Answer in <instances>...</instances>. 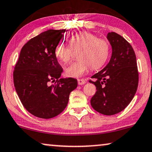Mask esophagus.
<instances>
[{"label":"esophagus","mask_w":152,"mask_h":152,"mask_svg":"<svg viewBox=\"0 0 152 152\" xmlns=\"http://www.w3.org/2000/svg\"><path fill=\"white\" fill-rule=\"evenodd\" d=\"M85 83H86V81H85L84 79H78V83L79 85H84V84H85Z\"/></svg>","instance_id":"esophagus-1"}]
</instances>
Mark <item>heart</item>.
Segmentation results:
<instances>
[{"mask_svg":"<svg viewBox=\"0 0 152 152\" xmlns=\"http://www.w3.org/2000/svg\"><path fill=\"white\" fill-rule=\"evenodd\" d=\"M69 40L71 47L60 42L54 50L56 57L63 64L70 61L72 50H80L78 56L80 60L66 68L67 76L78 78L88 72L90 67L93 69L101 67L107 60L110 53L108 42L105 40L98 38L94 34L83 31L70 36Z\"/></svg>","mask_w":152,"mask_h":152,"instance_id":"obj_1","label":"heart"}]
</instances>
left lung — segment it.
Returning <instances> with one entry per match:
<instances>
[{
    "mask_svg": "<svg viewBox=\"0 0 152 152\" xmlns=\"http://www.w3.org/2000/svg\"><path fill=\"white\" fill-rule=\"evenodd\" d=\"M107 38L112 46V56L107 65L89 80L96 87L91 105L104 115H114L123 111L135 95L138 72L135 52L131 45L119 34L109 32Z\"/></svg>",
    "mask_w": 152,
    "mask_h": 152,
    "instance_id": "left-lung-1",
    "label": "left lung"
}]
</instances>
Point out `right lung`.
<instances>
[{"label":"right lung","instance_id":"add662e5","mask_svg":"<svg viewBox=\"0 0 152 152\" xmlns=\"http://www.w3.org/2000/svg\"><path fill=\"white\" fill-rule=\"evenodd\" d=\"M67 31L49 29L31 38L21 49L15 65L17 94L24 107L38 118H52L61 114L78 85L75 78H61L63 70L54 54L56 46Z\"/></svg>","mask_w":152,"mask_h":152}]
</instances>
